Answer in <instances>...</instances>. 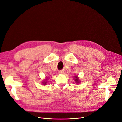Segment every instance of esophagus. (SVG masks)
<instances>
[{
  "instance_id": "obj_1",
  "label": "esophagus",
  "mask_w": 122,
  "mask_h": 122,
  "mask_svg": "<svg viewBox=\"0 0 122 122\" xmlns=\"http://www.w3.org/2000/svg\"><path fill=\"white\" fill-rule=\"evenodd\" d=\"M58 73L59 74H63L64 73V72L62 71H60L58 72Z\"/></svg>"
}]
</instances>
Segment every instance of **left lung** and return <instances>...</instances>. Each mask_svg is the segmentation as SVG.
<instances>
[{
    "label": "left lung",
    "instance_id": "8db88e82",
    "mask_svg": "<svg viewBox=\"0 0 122 122\" xmlns=\"http://www.w3.org/2000/svg\"><path fill=\"white\" fill-rule=\"evenodd\" d=\"M73 80H74V81L75 82V83L76 84H79L80 83V81L79 79V78L78 77V76H74L73 77Z\"/></svg>",
    "mask_w": 122,
    "mask_h": 122
}]
</instances>
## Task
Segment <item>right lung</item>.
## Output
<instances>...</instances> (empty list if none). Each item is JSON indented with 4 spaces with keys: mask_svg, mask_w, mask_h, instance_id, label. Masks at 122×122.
Listing matches in <instances>:
<instances>
[{
    "mask_svg": "<svg viewBox=\"0 0 122 122\" xmlns=\"http://www.w3.org/2000/svg\"><path fill=\"white\" fill-rule=\"evenodd\" d=\"M48 78H48V77H46L43 80L42 84H43L44 85H46L47 83V80H48Z\"/></svg>",
    "mask_w": 122,
    "mask_h": 122,
    "instance_id": "right-lung-1",
    "label": "right lung"
}]
</instances>
